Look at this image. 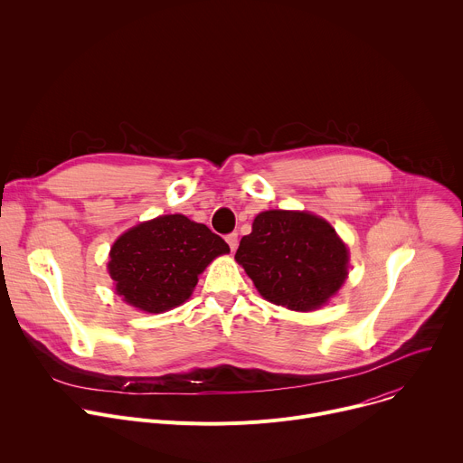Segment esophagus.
Instances as JSON below:
<instances>
[{
  "label": "esophagus",
  "instance_id": "obj_1",
  "mask_svg": "<svg viewBox=\"0 0 463 463\" xmlns=\"http://www.w3.org/2000/svg\"><path fill=\"white\" fill-rule=\"evenodd\" d=\"M225 240H227V243H229L231 250H234V249H236V245H238V234H236V232H231V234H227V236H225Z\"/></svg>",
  "mask_w": 463,
  "mask_h": 463
}]
</instances>
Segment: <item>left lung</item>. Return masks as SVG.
Listing matches in <instances>:
<instances>
[{
	"instance_id": "1",
	"label": "left lung",
	"mask_w": 463,
	"mask_h": 463,
	"mask_svg": "<svg viewBox=\"0 0 463 463\" xmlns=\"http://www.w3.org/2000/svg\"><path fill=\"white\" fill-rule=\"evenodd\" d=\"M234 258L263 298L295 311L320 307L348 277L346 245L332 225L307 213L258 214Z\"/></svg>"
}]
</instances>
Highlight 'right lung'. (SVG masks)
<instances>
[{"instance_id": "1", "label": "right lung", "mask_w": 463, "mask_h": 463, "mask_svg": "<svg viewBox=\"0 0 463 463\" xmlns=\"http://www.w3.org/2000/svg\"><path fill=\"white\" fill-rule=\"evenodd\" d=\"M229 250L207 225L168 214L124 232L111 247L108 269L129 306L163 313L181 306L209 263Z\"/></svg>"}]
</instances>
